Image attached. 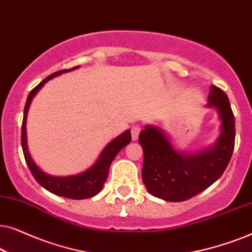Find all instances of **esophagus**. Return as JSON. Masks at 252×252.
<instances>
[{
    "label": "esophagus",
    "instance_id": "obj_1",
    "mask_svg": "<svg viewBox=\"0 0 252 252\" xmlns=\"http://www.w3.org/2000/svg\"><path fill=\"white\" fill-rule=\"evenodd\" d=\"M130 132H132V139L136 140L137 137H139V134L141 132V126L140 125H134L132 127V129H130Z\"/></svg>",
    "mask_w": 252,
    "mask_h": 252
}]
</instances>
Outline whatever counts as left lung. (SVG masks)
Returning <instances> with one entry per match:
<instances>
[{
	"mask_svg": "<svg viewBox=\"0 0 252 252\" xmlns=\"http://www.w3.org/2000/svg\"><path fill=\"white\" fill-rule=\"evenodd\" d=\"M209 106L218 110L221 133L215 146L199 154L175 151L163 132L154 126L141 130L142 180L151 195L170 202L187 201L215 184L225 172L235 144V119L225 92L215 85L210 89Z\"/></svg>",
	"mask_w": 252,
	"mask_h": 252,
	"instance_id": "obj_1",
	"label": "left lung"
}]
</instances>
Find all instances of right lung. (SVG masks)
<instances>
[{"instance_id": "obj_1", "label": "right lung", "mask_w": 252, "mask_h": 252, "mask_svg": "<svg viewBox=\"0 0 252 252\" xmlns=\"http://www.w3.org/2000/svg\"><path fill=\"white\" fill-rule=\"evenodd\" d=\"M78 67L79 66H74L70 68V70H61L55 72V73L50 74L49 77H47L43 81H41L35 88H33L32 91H31L29 97H27L25 109H24V118L22 125V147L24 157H25L27 166H29L31 173L33 174L34 179H35L43 188H46L47 190L53 192V194L63 196V197L71 199H84L97 195L103 188V185H104L106 178H108L109 168L110 165L112 163V160L115 159L117 154H118L124 147H126L127 144L130 142V140H132L130 130H126L125 133H123L122 135L116 137L115 140L111 141V142L104 148V150L102 151L101 156H99L97 161H96L89 170L78 175H72V177L64 178L53 177V175L44 173L43 171H41L40 168L36 166L35 163H34L32 159V157H31L29 149H27L26 139V118L31 102H32L34 96H35L36 93L40 91L41 87H42L47 81H49L50 79H53L54 77H57V75L64 73V72L72 71Z\"/></svg>"}]
</instances>
